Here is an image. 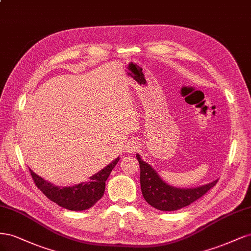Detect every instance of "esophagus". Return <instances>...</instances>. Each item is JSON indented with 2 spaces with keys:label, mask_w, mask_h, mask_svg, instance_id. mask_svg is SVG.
I'll return each instance as SVG.
<instances>
[{
  "label": "esophagus",
  "mask_w": 251,
  "mask_h": 251,
  "mask_svg": "<svg viewBox=\"0 0 251 251\" xmlns=\"http://www.w3.org/2000/svg\"><path fill=\"white\" fill-rule=\"evenodd\" d=\"M140 143L137 141H134V140H130L127 145L125 146V150L128 152V153H133V152H136L137 150H139L140 148Z\"/></svg>",
  "instance_id": "esophagus-1"
}]
</instances>
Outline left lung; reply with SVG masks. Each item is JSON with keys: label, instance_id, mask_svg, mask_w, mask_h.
I'll use <instances>...</instances> for the list:
<instances>
[{"label": "left lung", "instance_id": "left-lung-1", "mask_svg": "<svg viewBox=\"0 0 251 251\" xmlns=\"http://www.w3.org/2000/svg\"><path fill=\"white\" fill-rule=\"evenodd\" d=\"M141 168V188L143 196L148 203L159 211L171 212L181 207L188 206L194 201L201 198L218 182V179L195 189H178L171 187L154 171L150 165L142 160L141 156L136 155Z\"/></svg>", "mask_w": 251, "mask_h": 251}]
</instances>
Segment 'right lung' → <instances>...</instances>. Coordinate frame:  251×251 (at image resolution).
I'll return each instance as SVG.
<instances>
[{
  "instance_id": "add662e5",
  "label": "right lung",
  "mask_w": 251,
  "mask_h": 251,
  "mask_svg": "<svg viewBox=\"0 0 251 251\" xmlns=\"http://www.w3.org/2000/svg\"><path fill=\"white\" fill-rule=\"evenodd\" d=\"M118 160L119 158L92 176L88 181L74 187L53 185L36 175L31 169H29V171L35 185L47 198L70 211H84L95 205L102 198L105 191V181L107 180L112 169L118 164Z\"/></svg>"
}]
</instances>
